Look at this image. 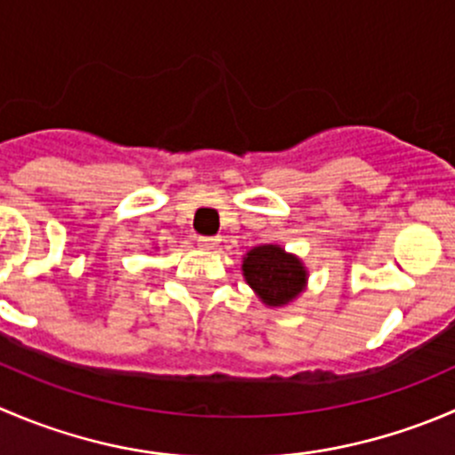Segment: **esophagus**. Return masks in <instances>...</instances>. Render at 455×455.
Instances as JSON below:
<instances>
[{
	"instance_id": "obj_1",
	"label": "esophagus",
	"mask_w": 455,
	"mask_h": 455,
	"mask_svg": "<svg viewBox=\"0 0 455 455\" xmlns=\"http://www.w3.org/2000/svg\"><path fill=\"white\" fill-rule=\"evenodd\" d=\"M218 242H220V237H204V235L197 237V246L204 251H213L215 246H218Z\"/></svg>"
}]
</instances>
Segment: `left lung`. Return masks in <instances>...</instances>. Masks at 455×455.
I'll return each instance as SVG.
<instances>
[{
    "label": "left lung",
    "mask_w": 455,
    "mask_h": 455,
    "mask_svg": "<svg viewBox=\"0 0 455 455\" xmlns=\"http://www.w3.org/2000/svg\"><path fill=\"white\" fill-rule=\"evenodd\" d=\"M242 273L246 284L268 307H284L293 302L307 286L304 264L277 244L251 249L242 259Z\"/></svg>",
    "instance_id": "1"
}]
</instances>
